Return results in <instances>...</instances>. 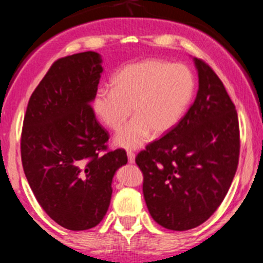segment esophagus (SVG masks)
<instances>
[{
  "mask_svg": "<svg viewBox=\"0 0 263 263\" xmlns=\"http://www.w3.org/2000/svg\"><path fill=\"white\" fill-rule=\"evenodd\" d=\"M127 158H128V163L134 164L135 163V154L132 151H127Z\"/></svg>",
  "mask_w": 263,
  "mask_h": 263,
  "instance_id": "obj_1",
  "label": "esophagus"
}]
</instances>
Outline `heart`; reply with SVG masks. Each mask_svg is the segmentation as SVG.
<instances>
[{"label":"heart","instance_id":"heart-1","mask_svg":"<svg viewBox=\"0 0 263 263\" xmlns=\"http://www.w3.org/2000/svg\"><path fill=\"white\" fill-rule=\"evenodd\" d=\"M112 86L95 91L92 110L115 131L134 110L135 118L117 134L115 142L121 147L137 148L146 144L153 132L164 135L178 123L193 97L195 79L181 63L145 60L119 70Z\"/></svg>","mask_w":263,"mask_h":263}]
</instances>
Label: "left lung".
I'll return each instance as SVG.
<instances>
[{
    "instance_id": "left-lung-1",
    "label": "left lung",
    "mask_w": 263,
    "mask_h": 263,
    "mask_svg": "<svg viewBox=\"0 0 263 263\" xmlns=\"http://www.w3.org/2000/svg\"><path fill=\"white\" fill-rule=\"evenodd\" d=\"M198 91L184 117L136 156L153 219L183 232L205 222L229 191L239 161L234 103L213 68L195 58Z\"/></svg>"
}]
</instances>
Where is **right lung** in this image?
Listing matches in <instances>:
<instances>
[{
	"label": "right lung",
	"mask_w": 263,
	"mask_h": 263,
	"mask_svg": "<svg viewBox=\"0 0 263 263\" xmlns=\"http://www.w3.org/2000/svg\"><path fill=\"white\" fill-rule=\"evenodd\" d=\"M100 55L58 58L31 94L21 131L24 173L47 215L68 230L94 228L107 214L112 179L127 164L108 150L109 134L90 103L103 72Z\"/></svg>",
	"instance_id": "obj_1"
}]
</instances>
